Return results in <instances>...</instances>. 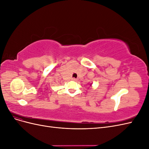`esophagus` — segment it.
<instances>
[{
  "instance_id": "obj_1",
  "label": "esophagus",
  "mask_w": 149,
  "mask_h": 149,
  "mask_svg": "<svg viewBox=\"0 0 149 149\" xmlns=\"http://www.w3.org/2000/svg\"><path fill=\"white\" fill-rule=\"evenodd\" d=\"M72 80H73V81H76V80H77V79H76V78H72Z\"/></svg>"
}]
</instances>
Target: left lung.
<instances>
[{
    "label": "left lung",
    "mask_w": 149,
    "mask_h": 149,
    "mask_svg": "<svg viewBox=\"0 0 149 149\" xmlns=\"http://www.w3.org/2000/svg\"><path fill=\"white\" fill-rule=\"evenodd\" d=\"M90 86H92V83L90 84Z\"/></svg>",
    "instance_id": "left-lung-1"
}]
</instances>
